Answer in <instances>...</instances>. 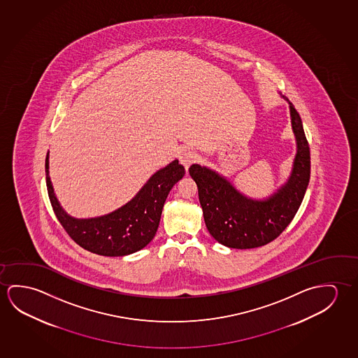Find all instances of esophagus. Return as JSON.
I'll return each mask as SVG.
<instances>
[{
    "label": "esophagus",
    "instance_id": "esophagus-1",
    "mask_svg": "<svg viewBox=\"0 0 358 358\" xmlns=\"http://www.w3.org/2000/svg\"><path fill=\"white\" fill-rule=\"evenodd\" d=\"M179 160H180V163L184 165V168L187 171V168L193 164L194 160H195V154H194L193 150L185 148L179 154Z\"/></svg>",
    "mask_w": 358,
    "mask_h": 358
}]
</instances>
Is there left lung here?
I'll list each match as a JSON object with an SVG mask.
<instances>
[{
	"label": "left lung",
	"mask_w": 358,
	"mask_h": 358,
	"mask_svg": "<svg viewBox=\"0 0 358 358\" xmlns=\"http://www.w3.org/2000/svg\"><path fill=\"white\" fill-rule=\"evenodd\" d=\"M289 104L297 153L289 180L271 196L248 198L216 171L199 164L189 168L198 185L205 225L211 236L227 248L254 249L271 243L289 227L305 196L311 171L310 147L300 114Z\"/></svg>",
	"instance_id": "8db88e82"
}]
</instances>
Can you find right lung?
<instances>
[{
  "mask_svg": "<svg viewBox=\"0 0 358 358\" xmlns=\"http://www.w3.org/2000/svg\"><path fill=\"white\" fill-rule=\"evenodd\" d=\"M45 157V184L52 208L66 233L80 248L102 256H124L147 246L158 230L165 199L185 174L178 160L150 176L136 196L99 217L74 219L63 210L53 192Z\"/></svg>",
  "mask_w": 358,
  "mask_h": 358,
  "instance_id": "1",
  "label": "right lung"
}]
</instances>
